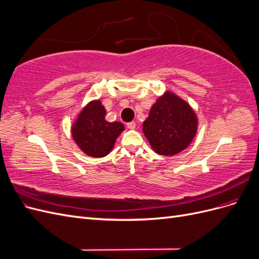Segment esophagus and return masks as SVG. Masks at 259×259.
I'll list each match as a JSON object with an SVG mask.
<instances>
[{"instance_id":"1","label":"esophagus","mask_w":259,"mask_h":259,"mask_svg":"<svg viewBox=\"0 0 259 259\" xmlns=\"http://www.w3.org/2000/svg\"><path fill=\"white\" fill-rule=\"evenodd\" d=\"M126 126L130 128V130H134L136 127V123L135 122H128L126 124Z\"/></svg>"}]
</instances>
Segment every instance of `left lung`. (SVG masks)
<instances>
[{
	"mask_svg": "<svg viewBox=\"0 0 259 259\" xmlns=\"http://www.w3.org/2000/svg\"><path fill=\"white\" fill-rule=\"evenodd\" d=\"M197 130V114L189 104L171 92L156 99L143 124L148 142L161 155H174L185 150Z\"/></svg>",
	"mask_w": 259,
	"mask_h": 259,
	"instance_id": "left-lung-1",
	"label": "left lung"
}]
</instances>
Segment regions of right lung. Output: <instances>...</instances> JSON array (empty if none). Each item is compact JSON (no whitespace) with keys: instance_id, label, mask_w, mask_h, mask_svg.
<instances>
[{"instance_id":"obj_1","label":"right lung","mask_w":259,"mask_h":259,"mask_svg":"<svg viewBox=\"0 0 259 259\" xmlns=\"http://www.w3.org/2000/svg\"><path fill=\"white\" fill-rule=\"evenodd\" d=\"M106 109L100 100L86 105L72 125V137L81 150L93 158H103L110 152L116 138L124 131L120 122H108Z\"/></svg>"}]
</instances>
